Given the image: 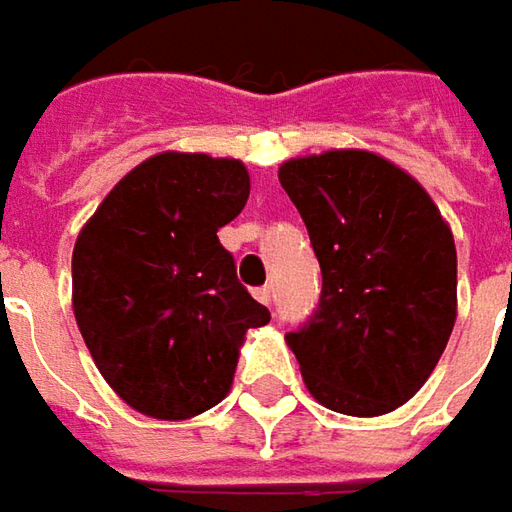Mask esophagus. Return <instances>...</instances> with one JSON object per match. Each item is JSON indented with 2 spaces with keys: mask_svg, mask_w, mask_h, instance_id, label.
Returning <instances> with one entry per match:
<instances>
[{
  "mask_svg": "<svg viewBox=\"0 0 512 512\" xmlns=\"http://www.w3.org/2000/svg\"><path fill=\"white\" fill-rule=\"evenodd\" d=\"M256 299H259V302H262V305H273V299H276V290H273V287L270 285H265V287H259V290H256Z\"/></svg>",
  "mask_w": 512,
  "mask_h": 512,
  "instance_id": "obj_1",
  "label": "esophagus"
}]
</instances>
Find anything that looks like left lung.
<instances>
[{"label": "left lung", "mask_w": 512, "mask_h": 512, "mask_svg": "<svg viewBox=\"0 0 512 512\" xmlns=\"http://www.w3.org/2000/svg\"><path fill=\"white\" fill-rule=\"evenodd\" d=\"M322 267L319 313L287 347L310 396L344 416L410 402L456 325V242L407 170L373 150L333 148L279 165Z\"/></svg>", "instance_id": "1"}]
</instances>
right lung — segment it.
<instances>
[{"instance_id": "obj_1", "label": "right lung", "mask_w": 512, "mask_h": 512, "mask_svg": "<svg viewBox=\"0 0 512 512\" xmlns=\"http://www.w3.org/2000/svg\"><path fill=\"white\" fill-rule=\"evenodd\" d=\"M247 196L245 162L162 150L125 173L76 236V325L102 379L142 416L185 422L216 407L247 330L270 322L216 236Z\"/></svg>"}]
</instances>
